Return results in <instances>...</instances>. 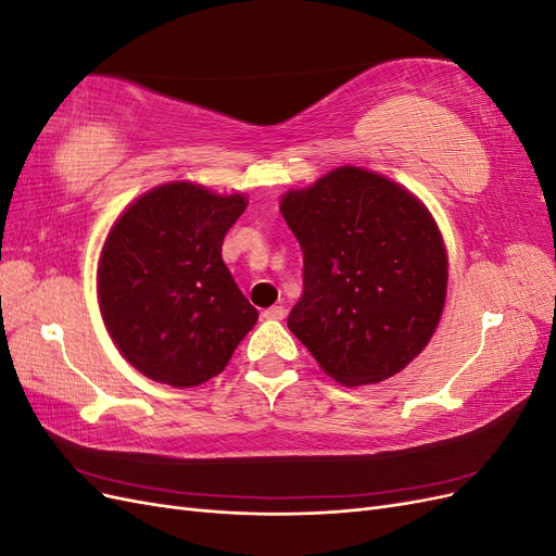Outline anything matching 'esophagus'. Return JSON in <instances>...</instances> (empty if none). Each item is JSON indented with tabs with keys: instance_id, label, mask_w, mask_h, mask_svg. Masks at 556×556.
I'll use <instances>...</instances> for the list:
<instances>
[{
	"instance_id": "esophagus-1",
	"label": "esophagus",
	"mask_w": 556,
	"mask_h": 556,
	"mask_svg": "<svg viewBox=\"0 0 556 556\" xmlns=\"http://www.w3.org/2000/svg\"><path fill=\"white\" fill-rule=\"evenodd\" d=\"M285 315H288V311H285L282 306H271V308H266V311L262 313L264 319H282Z\"/></svg>"
}]
</instances>
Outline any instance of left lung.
Here are the masks:
<instances>
[{
	"mask_svg": "<svg viewBox=\"0 0 556 556\" xmlns=\"http://www.w3.org/2000/svg\"><path fill=\"white\" fill-rule=\"evenodd\" d=\"M304 250V294L288 327L345 387L403 371L427 348L447 294V250L410 190L362 166H339L280 197Z\"/></svg>",
	"mask_w": 556,
	"mask_h": 556,
	"instance_id": "8db88e82",
	"label": "left lung"
}]
</instances>
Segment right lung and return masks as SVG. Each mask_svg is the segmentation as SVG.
<instances>
[{
    "label": "right lung",
    "mask_w": 556,
    "mask_h": 556,
    "mask_svg": "<svg viewBox=\"0 0 556 556\" xmlns=\"http://www.w3.org/2000/svg\"><path fill=\"white\" fill-rule=\"evenodd\" d=\"M248 206L192 180L148 190L117 215L97 264V301L117 352L146 378L197 387L225 371L257 308L223 262Z\"/></svg>",
    "instance_id": "1"
}]
</instances>
